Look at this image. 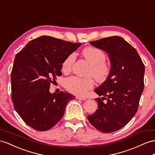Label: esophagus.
<instances>
[{"label": "esophagus", "instance_id": "34e87169", "mask_svg": "<svg viewBox=\"0 0 155 155\" xmlns=\"http://www.w3.org/2000/svg\"><path fill=\"white\" fill-rule=\"evenodd\" d=\"M77 100H82V101H85L87 99L86 97H81V96H77Z\"/></svg>", "mask_w": 155, "mask_h": 155}]
</instances>
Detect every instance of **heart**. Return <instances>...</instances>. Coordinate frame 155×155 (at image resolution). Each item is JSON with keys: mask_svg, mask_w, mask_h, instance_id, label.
I'll return each instance as SVG.
<instances>
[{"mask_svg": "<svg viewBox=\"0 0 155 155\" xmlns=\"http://www.w3.org/2000/svg\"><path fill=\"white\" fill-rule=\"evenodd\" d=\"M82 55L90 65L88 73L94 77L97 82L104 83L107 80L110 73V66L105 61L106 55L101 49L93 46H87L82 51ZM74 61V55L69 54L63 61L62 71L68 73L72 68ZM65 88L70 92L78 96H84L94 87L93 79L88 77L81 78L71 77L65 81Z\"/></svg>", "mask_w": 155, "mask_h": 155, "instance_id": "1", "label": "heart"}]
</instances>
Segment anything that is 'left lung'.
I'll list each match as a JSON object with an SVG mask.
<instances>
[{"label": "left lung", "instance_id": "left-lung-1", "mask_svg": "<svg viewBox=\"0 0 155 155\" xmlns=\"http://www.w3.org/2000/svg\"><path fill=\"white\" fill-rule=\"evenodd\" d=\"M105 51L110 60L107 80L95 89L97 109L88 115L90 124L104 133L121 129L136 113L144 88L145 66L137 50L122 37L114 36L90 42ZM108 101L104 104L102 101Z\"/></svg>", "mask_w": 155, "mask_h": 155}]
</instances>
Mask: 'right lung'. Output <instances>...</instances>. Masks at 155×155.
I'll return each instance as SVG.
<instances>
[{"label": "right lung", "mask_w": 155, "mask_h": 155, "mask_svg": "<svg viewBox=\"0 0 155 155\" xmlns=\"http://www.w3.org/2000/svg\"><path fill=\"white\" fill-rule=\"evenodd\" d=\"M81 45L49 36L35 38L15 57L11 73L12 100L22 120L46 131L61 120L74 96L66 91L50 94L51 83L62 74L64 59Z\"/></svg>", "instance_id": "1"}]
</instances>
